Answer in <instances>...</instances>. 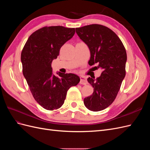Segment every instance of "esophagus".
Here are the masks:
<instances>
[{"instance_id":"34e87169","label":"esophagus","mask_w":150,"mask_h":150,"mask_svg":"<svg viewBox=\"0 0 150 150\" xmlns=\"http://www.w3.org/2000/svg\"><path fill=\"white\" fill-rule=\"evenodd\" d=\"M80 84H83V85H86L88 84V81H87V80H86L84 76L80 77Z\"/></svg>"}]
</instances>
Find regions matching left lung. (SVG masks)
I'll return each mask as SVG.
<instances>
[{
    "label": "left lung",
    "instance_id": "left-lung-1",
    "mask_svg": "<svg viewBox=\"0 0 150 150\" xmlns=\"http://www.w3.org/2000/svg\"><path fill=\"white\" fill-rule=\"evenodd\" d=\"M76 32L89 49L88 64H97V67L102 70L101 76L96 79L88 78L94 92L84 99V104L91 111L103 110L114 101L125 77L126 49L118 36L106 26L85 25L76 28Z\"/></svg>",
    "mask_w": 150,
    "mask_h": 150
}]
</instances>
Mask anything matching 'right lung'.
<instances>
[{
    "label": "right lung",
    "instance_id": "right-lung-1",
    "mask_svg": "<svg viewBox=\"0 0 150 150\" xmlns=\"http://www.w3.org/2000/svg\"><path fill=\"white\" fill-rule=\"evenodd\" d=\"M75 34L74 28L44 27L32 34L21 53L22 72L35 100L42 108L54 110L64 104L68 89L79 81L74 74L57 72L54 76L52 62L61 47Z\"/></svg>",
    "mask_w": 150,
    "mask_h": 150
}]
</instances>
